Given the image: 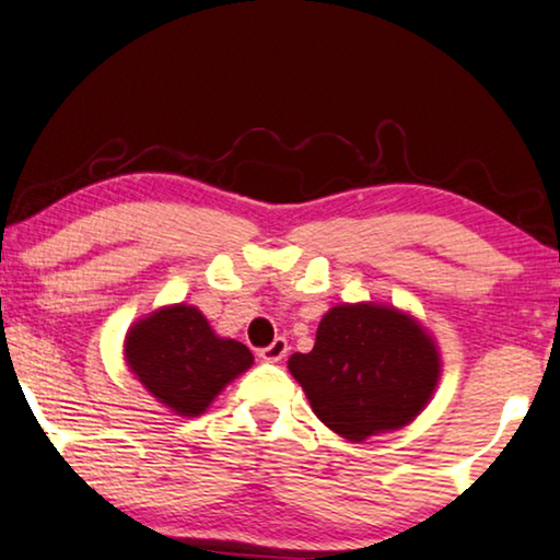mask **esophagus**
<instances>
[{"label":"esophagus","instance_id":"obj_1","mask_svg":"<svg viewBox=\"0 0 560 560\" xmlns=\"http://www.w3.org/2000/svg\"><path fill=\"white\" fill-rule=\"evenodd\" d=\"M287 349H289L287 338H276L271 346L260 349V359H264V362H281V359L287 357Z\"/></svg>","mask_w":560,"mask_h":560}]
</instances>
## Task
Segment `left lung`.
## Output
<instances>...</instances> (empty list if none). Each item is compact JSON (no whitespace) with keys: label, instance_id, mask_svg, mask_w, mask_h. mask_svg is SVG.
Segmentation results:
<instances>
[{"label":"left lung","instance_id":"obj_1","mask_svg":"<svg viewBox=\"0 0 560 560\" xmlns=\"http://www.w3.org/2000/svg\"><path fill=\"white\" fill-rule=\"evenodd\" d=\"M289 372L315 416L349 442L408 427L427 408L442 374L431 332L393 304H336L317 325L310 353Z\"/></svg>","mask_w":560,"mask_h":560}]
</instances>
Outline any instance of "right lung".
Wrapping results in <instances>:
<instances>
[{
    "label": "right lung",
    "mask_w": 560,
    "mask_h": 560,
    "mask_svg": "<svg viewBox=\"0 0 560 560\" xmlns=\"http://www.w3.org/2000/svg\"><path fill=\"white\" fill-rule=\"evenodd\" d=\"M124 357L147 393L178 416H201L253 364L250 349L217 336L194 304H167L133 323Z\"/></svg>",
    "instance_id": "1"
}]
</instances>
